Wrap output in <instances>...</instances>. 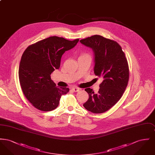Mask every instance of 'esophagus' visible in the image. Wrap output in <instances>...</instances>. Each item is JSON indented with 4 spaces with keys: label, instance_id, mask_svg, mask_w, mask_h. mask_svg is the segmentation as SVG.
I'll return each mask as SVG.
<instances>
[{
    "label": "esophagus",
    "instance_id": "1",
    "mask_svg": "<svg viewBox=\"0 0 155 155\" xmlns=\"http://www.w3.org/2000/svg\"><path fill=\"white\" fill-rule=\"evenodd\" d=\"M71 89L75 92H78L80 90V89L78 88H73Z\"/></svg>",
    "mask_w": 155,
    "mask_h": 155
}]
</instances>
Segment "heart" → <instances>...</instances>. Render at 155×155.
<instances>
[{
  "label": "heart",
  "mask_w": 155,
  "mask_h": 155,
  "mask_svg": "<svg viewBox=\"0 0 155 155\" xmlns=\"http://www.w3.org/2000/svg\"><path fill=\"white\" fill-rule=\"evenodd\" d=\"M89 56L88 54H83V55H81V56Z\"/></svg>",
  "instance_id": "1"
}]
</instances>
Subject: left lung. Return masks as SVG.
<instances>
[{"label":"left lung","instance_id":"8db88e82","mask_svg":"<svg viewBox=\"0 0 155 155\" xmlns=\"http://www.w3.org/2000/svg\"><path fill=\"white\" fill-rule=\"evenodd\" d=\"M80 42L92 49L94 73L103 78L97 94L92 89H85L89 99L83 106L92 113H102L117 103L125 91L129 79L128 62L121 47L114 41L95 35Z\"/></svg>","mask_w":155,"mask_h":155}]
</instances>
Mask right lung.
<instances>
[{
	"instance_id": "1",
	"label": "right lung",
	"mask_w": 155,
	"mask_h": 155,
	"mask_svg": "<svg viewBox=\"0 0 155 155\" xmlns=\"http://www.w3.org/2000/svg\"><path fill=\"white\" fill-rule=\"evenodd\" d=\"M79 39L68 41L61 37H51L29 46L22 54L18 77L22 92L35 108L52 111L59 106L61 95L68 88H59L51 74L59 69L62 55L73 48Z\"/></svg>"
}]
</instances>
